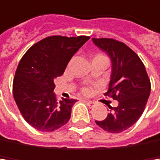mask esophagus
<instances>
[{
  "instance_id": "1",
  "label": "esophagus",
  "mask_w": 160,
  "mask_h": 160,
  "mask_svg": "<svg viewBox=\"0 0 160 160\" xmlns=\"http://www.w3.org/2000/svg\"><path fill=\"white\" fill-rule=\"evenodd\" d=\"M85 102L88 104L89 107H93V106H95V104H96V102L91 101V100H85Z\"/></svg>"
}]
</instances>
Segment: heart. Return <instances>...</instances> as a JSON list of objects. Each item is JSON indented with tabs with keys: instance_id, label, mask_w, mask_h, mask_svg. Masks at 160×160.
<instances>
[{
	"instance_id": "1",
	"label": "heart",
	"mask_w": 160,
	"mask_h": 160,
	"mask_svg": "<svg viewBox=\"0 0 160 160\" xmlns=\"http://www.w3.org/2000/svg\"><path fill=\"white\" fill-rule=\"evenodd\" d=\"M82 91H83V93L87 94V93H88V92H89L90 90H89V88H88V87H84V88H82Z\"/></svg>"
}]
</instances>
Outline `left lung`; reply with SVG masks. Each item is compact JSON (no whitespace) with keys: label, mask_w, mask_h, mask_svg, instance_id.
<instances>
[{"label":"left lung","mask_w":160,"mask_h":160,"mask_svg":"<svg viewBox=\"0 0 160 160\" xmlns=\"http://www.w3.org/2000/svg\"><path fill=\"white\" fill-rule=\"evenodd\" d=\"M94 44L106 52L112 63L110 82L106 96L118 101V106L102 121H95L111 133L131 128L142 115L151 92V82L139 57L125 43L112 38H92Z\"/></svg>","instance_id":"1"}]
</instances>
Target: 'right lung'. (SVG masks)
Returning <instances> with one entry per match:
<instances>
[{
	"label": "right lung",
	"instance_id": "add662e5",
	"mask_svg": "<svg viewBox=\"0 0 160 160\" xmlns=\"http://www.w3.org/2000/svg\"><path fill=\"white\" fill-rule=\"evenodd\" d=\"M89 36H49L30 47L13 79V97L24 119L40 132H53L68 123L77 100L58 101L54 78L63 75L72 57Z\"/></svg>",
	"mask_w": 160,
	"mask_h": 160
}]
</instances>
